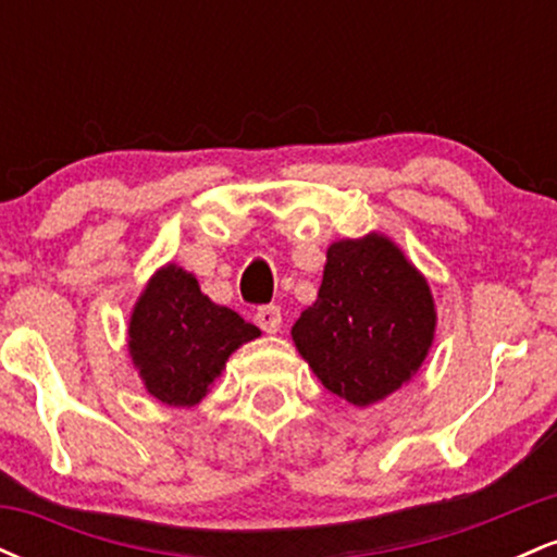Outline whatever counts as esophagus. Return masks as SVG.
Here are the masks:
<instances>
[{
    "mask_svg": "<svg viewBox=\"0 0 557 557\" xmlns=\"http://www.w3.org/2000/svg\"><path fill=\"white\" fill-rule=\"evenodd\" d=\"M253 319H257V324L264 332H277L280 324H283V314H280V306H274V304L259 306L257 314H253Z\"/></svg>",
    "mask_w": 557,
    "mask_h": 557,
    "instance_id": "1",
    "label": "esophagus"
}]
</instances>
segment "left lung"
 I'll return each instance as SVG.
<instances>
[{"label":"left lung","instance_id":"1","mask_svg":"<svg viewBox=\"0 0 557 557\" xmlns=\"http://www.w3.org/2000/svg\"><path fill=\"white\" fill-rule=\"evenodd\" d=\"M432 337L430 285L382 235L332 243L317 304L293 324L322 385L354 406L411 380Z\"/></svg>","mask_w":557,"mask_h":557}]
</instances>
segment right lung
Listing matches in <instances>:
<instances>
[{
    "label": "right lung",
    "instance_id": "1",
    "mask_svg": "<svg viewBox=\"0 0 557 557\" xmlns=\"http://www.w3.org/2000/svg\"><path fill=\"white\" fill-rule=\"evenodd\" d=\"M259 337L233 309L201 293L194 274L164 267L131 317V356L146 389L168 406H196L238 345Z\"/></svg>",
    "mask_w": 557,
    "mask_h": 557
}]
</instances>
